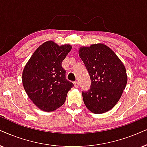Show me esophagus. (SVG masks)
I'll list each match as a JSON object with an SVG mask.
<instances>
[{
    "instance_id": "obj_1",
    "label": "esophagus",
    "mask_w": 147,
    "mask_h": 147,
    "mask_svg": "<svg viewBox=\"0 0 147 147\" xmlns=\"http://www.w3.org/2000/svg\"><path fill=\"white\" fill-rule=\"evenodd\" d=\"M73 83H74V85H75V87H79V83H78L77 81H75V82H74Z\"/></svg>"
}]
</instances>
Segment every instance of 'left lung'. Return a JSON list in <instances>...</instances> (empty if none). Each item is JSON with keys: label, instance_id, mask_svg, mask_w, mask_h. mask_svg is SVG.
Here are the masks:
<instances>
[{"label": "left lung", "instance_id": "left-lung-1", "mask_svg": "<svg viewBox=\"0 0 147 147\" xmlns=\"http://www.w3.org/2000/svg\"><path fill=\"white\" fill-rule=\"evenodd\" d=\"M79 55L91 79L90 88L82 92L85 106L96 114L110 111L127 84L125 66L115 52L103 44L81 47Z\"/></svg>", "mask_w": 147, "mask_h": 147}]
</instances>
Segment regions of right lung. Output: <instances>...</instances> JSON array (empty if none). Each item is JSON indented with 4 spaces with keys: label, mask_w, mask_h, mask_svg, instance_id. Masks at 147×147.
<instances>
[{
    "label": "right lung",
    "mask_w": 147,
    "mask_h": 147,
    "mask_svg": "<svg viewBox=\"0 0 147 147\" xmlns=\"http://www.w3.org/2000/svg\"><path fill=\"white\" fill-rule=\"evenodd\" d=\"M70 45L58 46L53 41L42 44L24 67L22 83L36 107L49 112L63 105L74 86L66 78L62 62L71 50Z\"/></svg>",
    "instance_id": "add662e5"
}]
</instances>
